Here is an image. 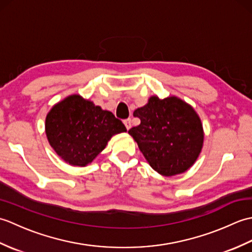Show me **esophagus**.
<instances>
[{"instance_id":"34e87169","label":"esophagus","mask_w":252,"mask_h":252,"mask_svg":"<svg viewBox=\"0 0 252 252\" xmlns=\"http://www.w3.org/2000/svg\"><path fill=\"white\" fill-rule=\"evenodd\" d=\"M123 123H125L126 130H130V129H131V126H132V121H131V119H126V120L123 121Z\"/></svg>"}]
</instances>
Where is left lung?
<instances>
[{
  "mask_svg": "<svg viewBox=\"0 0 252 252\" xmlns=\"http://www.w3.org/2000/svg\"><path fill=\"white\" fill-rule=\"evenodd\" d=\"M133 116L140 118L141 123L129 134L155 171L172 176L195 163L202 148L203 130L190 105L175 96L163 99L152 96Z\"/></svg>",
  "mask_w": 252,
  "mask_h": 252,
  "instance_id": "obj_1",
  "label": "left lung"
}]
</instances>
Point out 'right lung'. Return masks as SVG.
I'll use <instances>...</instances> for the list:
<instances>
[{
    "mask_svg": "<svg viewBox=\"0 0 252 252\" xmlns=\"http://www.w3.org/2000/svg\"><path fill=\"white\" fill-rule=\"evenodd\" d=\"M126 131L112 112L77 94L53 106L45 119L50 145L67 163L78 167L92 162L112 135Z\"/></svg>",
    "mask_w": 252,
    "mask_h": 252,
    "instance_id": "1",
    "label": "right lung"
}]
</instances>
